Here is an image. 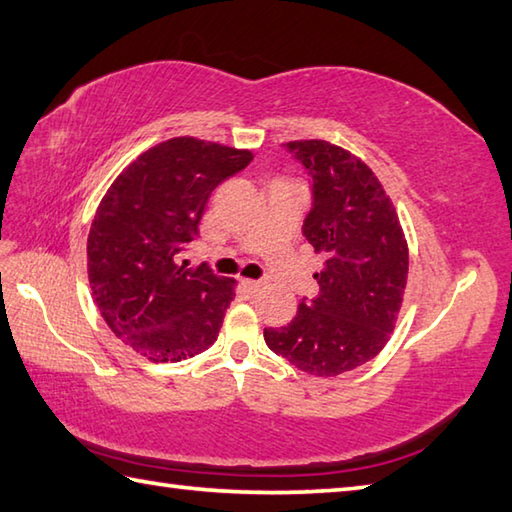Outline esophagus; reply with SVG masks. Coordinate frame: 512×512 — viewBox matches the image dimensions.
<instances>
[{
    "label": "esophagus",
    "mask_w": 512,
    "mask_h": 512,
    "mask_svg": "<svg viewBox=\"0 0 512 512\" xmlns=\"http://www.w3.org/2000/svg\"><path fill=\"white\" fill-rule=\"evenodd\" d=\"M244 284V288L250 292V295H257V292H262L264 290V284L262 281H253V279H244L242 281Z\"/></svg>",
    "instance_id": "esophagus-1"
}]
</instances>
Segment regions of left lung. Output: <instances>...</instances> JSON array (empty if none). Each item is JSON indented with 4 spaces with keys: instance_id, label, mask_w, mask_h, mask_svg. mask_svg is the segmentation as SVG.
I'll return each instance as SVG.
<instances>
[{
    "instance_id": "left-lung-1",
    "label": "left lung",
    "mask_w": 512,
    "mask_h": 512,
    "mask_svg": "<svg viewBox=\"0 0 512 512\" xmlns=\"http://www.w3.org/2000/svg\"><path fill=\"white\" fill-rule=\"evenodd\" d=\"M286 149L312 176L303 235L325 255L314 273L319 295L303 299L284 328H266V345L312 376H339L383 350L407 286L409 250L383 184L363 160L325 140Z\"/></svg>"
}]
</instances>
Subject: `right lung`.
<instances>
[{
    "label": "right lung",
    "instance_id": "add662e5",
    "mask_svg": "<svg viewBox=\"0 0 512 512\" xmlns=\"http://www.w3.org/2000/svg\"><path fill=\"white\" fill-rule=\"evenodd\" d=\"M253 154L191 136L147 149L105 193L88 235V275L101 317L154 363H178L211 347L235 297L182 253L198 237L211 191Z\"/></svg>",
    "mask_w": 512,
    "mask_h": 512
}]
</instances>
